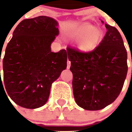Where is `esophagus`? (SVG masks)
Returning a JSON list of instances; mask_svg holds the SVG:
<instances>
[{
	"instance_id": "esophagus-1",
	"label": "esophagus",
	"mask_w": 132,
	"mask_h": 132,
	"mask_svg": "<svg viewBox=\"0 0 132 132\" xmlns=\"http://www.w3.org/2000/svg\"><path fill=\"white\" fill-rule=\"evenodd\" d=\"M70 62L69 61V60H68V61H67V68H68V69H69V68H70Z\"/></svg>"
}]
</instances>
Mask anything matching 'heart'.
I'll return each instance as SVG.
<instances>
[{
    "instance_id": "1",
    "label": "heart",
    "mask_w": 132,
    "mask_h": 132,
    "mask_svg": "<svg viewBox=\"0 0 132 132\" xmlns=\"http://www.w3.org/2000/svg\"><path fill=\"white\" fill-rule=\"evenodd\" d=\"M72 40L77 42L79 48L82 52L92 51L96 47L102 38L99 29L92 27L90 24H83L70 34Z\"/></svg>"
}]
</instances>
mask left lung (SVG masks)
Masks as SVG:
<instances>
[{
  "label": "left lung",
  "mask_w": 132,
  "mask_h": 132,
  "mask_svg": "<svg viewBox=\"0 0 132 132\" xmlns=\"http://www.w3.org/2000/svg\"><path fill=\"white\" fill-rule=\"evenodd\" d=\"M105 26L106 34L92 51L66 48L75 100L87 110H101L114 102L127 76V54L123 38L117 28Z\"/></svg>",
  "instance_id": "left-lung-1"
}]
</instances>
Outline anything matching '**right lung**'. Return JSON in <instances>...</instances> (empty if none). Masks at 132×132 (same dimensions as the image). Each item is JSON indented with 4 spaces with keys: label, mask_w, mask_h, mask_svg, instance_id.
I'll list each match as a JSON object with an SVG mask.
<instances>
[{
    "label": "right lung",
    "mask_w": 132,
    "mask_h": 132,
    "mask_svg": "<svg viewBox=\"0 0 132 132\" xmlns=\"http://www.w3.org/2000/svg\"><path fill=\"white\" fill-rule=\"evenodd\" d=\"M57 26L55 20L44 15L23 20L7 44L3 60L5 86L1 77L0 85L11 100L22 108L43 106L51 84L66 68V50L57 53L51 50V44L59 35Z\"/></svg>",
    "instance_id": "1"
}]
</instances>
